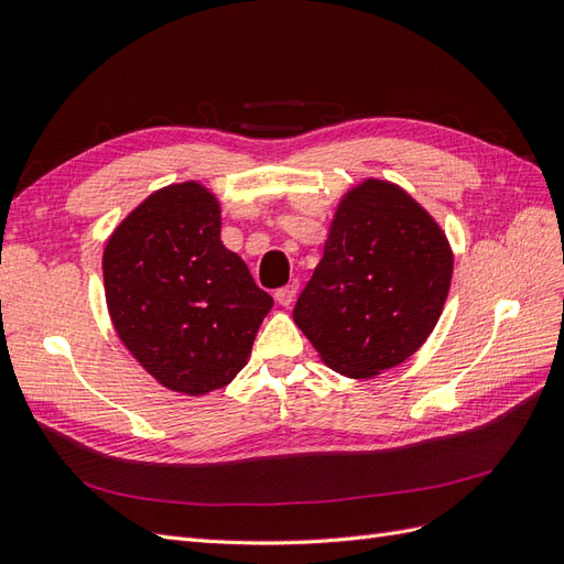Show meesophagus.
<instances>
[{"instance_id": "obj_1", "label": "esophagus", "mask_w": 564, "mask_h": 564, "mask_svg": "<svg viewBox=\"0 0 564 564\" xmlns=\"http://www.w3.org/2000/svg\"><path fill=\"white\" fill-rule=\"evenodd\" d=\"M296 292H299V282L286 284V286L278 289V292H275V301H278L280 305H284V308H286V305H292V303H294Z\"/></svg>"}]
</instances>
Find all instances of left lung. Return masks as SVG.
<instances>
[{
	"label": "left lung",
	"mask_w": 564,
	"mask_h": 564,
	"mask_svg": "<svg viewBox=\"0 0 564 564\" xmlns=\"http://www.w3.org/2000/svg\"><path fill=\"white\" fill-rule=\"evenodd\" d=\"M452 270L454 253L435 218L400 185L365 178L338 202L294 322L324 365L371 379L425 344Z\"/></svg>",
	"instance_id": "left-lung-1"
}]
</instances>
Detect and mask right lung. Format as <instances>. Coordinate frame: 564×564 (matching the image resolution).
I'll return each instance as SVG.
<instances>
[{
    "label": "right lung",
    "mask_w": 564,
    "mask_h": 564,
    "mask_svg": "<svg viewBox=\"0 0 564 564\" xmlns=\"http://www.w3.org/2000/svg\"><path fill=\"white\" fill-rule=\"evenodd\" d=\"M119 340L164 388L207 395L249 360L272 299L220 242V202L197 181L155 191L104 251Z\"/></svg>",
    "instance_id": "1"
}]
</instances>
